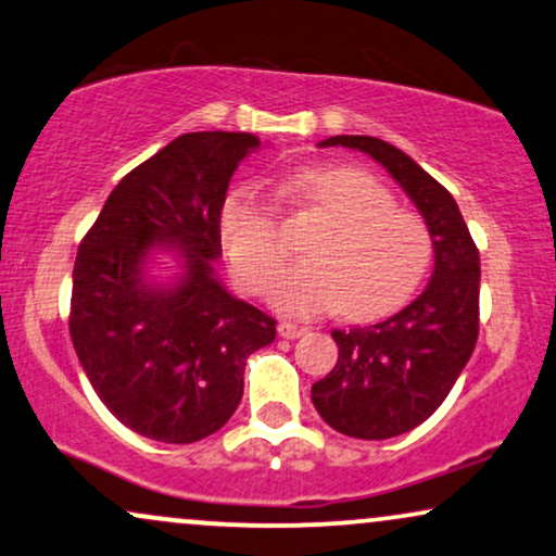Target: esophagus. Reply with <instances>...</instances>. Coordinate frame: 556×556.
Masks as SVG:
<instances>
[{"label": "esophagus", "mask_w": 556, "mask_h": 556, "mask_svg": "<svg viewBox=\"0 0 556 556\" xmlns=\"http://www.w3.org/2000/svg\"><path fill=\"white\" fill-rule=\"evenodd\" d=\"M277 331H279V337H282V339H300L303 333H307L305 326L290 324V320H282V324L277 326Z\"/></svg>", "instance_id": "esophagus-1"}]
</instances>
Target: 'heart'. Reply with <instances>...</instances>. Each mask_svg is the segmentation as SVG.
I'll return each instance as SVG.
<instances>
[{"label": "heart", "instance_id": "1", "mask_svg": "<svg viewBox=\"0 0 556 556\" xmlns=\"http://www.w3.org/2000/svg\"><path fill=\"white\" fill-rule=\"evenodd\" d=\"M292 191L329 217L307 245V261L285 266L269 285V303L285 316L313 318L342 311L376 320L414 295L432 256L425 219L393 204L376 176L354 165H307ZM219 238L236 277L264 290L287 253L274 206L256 189H236L219 206Z\"/></svg>", "mask_w": 556, "mask_h": 556}]
</instances>
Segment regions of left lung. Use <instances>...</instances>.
Returning a JSON list of instances; mask_svg holds the SVG:
<instances>
[{
  "instance_id": "8db88e82",
  "label": "left lung",
  "mask_w": 556,
  "mask_h": 556,
  "mask_svg": "<svg viewBox=\"0 0 556 556\" xmlns=\"http://www.w3.org/2000/svg\"><path fill=\"white\" fill-rule=\"evenodd\" d=\"M383 165L425 217L434 266L422 295L378 324L333 329L339 359L311 388L313 406L337 432L388 440L414 430L443 404L479 337V251L456 199L399 147L376 137L324 139Z\"/></svg>"
}]
</instances>
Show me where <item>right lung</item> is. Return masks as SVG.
<instances>
[{"instance_id": "1", "label": "right lung", "mask_w": 556, "mask_h": 556, "mask_svg": "<svg viewBox=\"0 0 556 556\" xmlns=\"http://www.w3.org/2000/svg\"><path fill=\"white\" fill-rule=\"evenodd\" d=\"M258 137L191 131L118 180L87 230L72 274V344L118 422L160 443L217 432L243 399L245 359L277 320L232 298L214 274L219 206ZM179 261L170 280L151 264Z\"/></svg>"}]
</instances>
